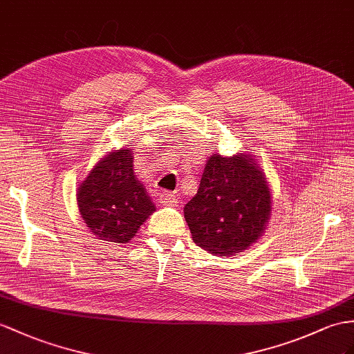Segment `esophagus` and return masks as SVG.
<instances>
[{
  "mask_svg": "<svg viewBox=\"0 0 354 354\" xmlns=\"http://www.w3.org/2000/svg\"><path fill=\"white\" fill-rule=\"evenodd\" d=\"M160 203L163 205H176L178 203V198H177V195H174L172 192H165V191H163L160 194Z\"/></svg>",
  "mask_w": 354,
  "mask_h": 354,
  "instance_id": "1",
  "label": "esophagus"
}]
</instances>
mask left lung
<instances>
[{
	"mask_svg": "<svg viewBox=\"0 0 354 354\" xmlns=\"http://www.w3.org/2000/svg\"><path fill=\"white\" fill-rule=\"evenodd\" d=\"M270 212V189L255 160L245 154H213L196 195L185 205V219L198 246L230 257L263 236Z\"/></svg>",
	"mask_w": 354,
	"mask_h": 354,
	"instance_id": "left-lung-1",
	"label": "left lung"
}]
</instances>
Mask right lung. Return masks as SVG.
<instances>
[{"label":"right lung","mask_w":354,"mask_h":354,"mask_svg":"<svg viewBox=\"0 0 354 354\" xmlns=\"http://www.w3.org/2000/svg\"><path fill=\"white\" fill-rule=\"evenodd\" d=\"M76 195L84 222L105 242L127 243L156 210L135 177L131 149L111 151L99 160Z\"/></svg>","instance_id":"add662e5"}]
</instances>
